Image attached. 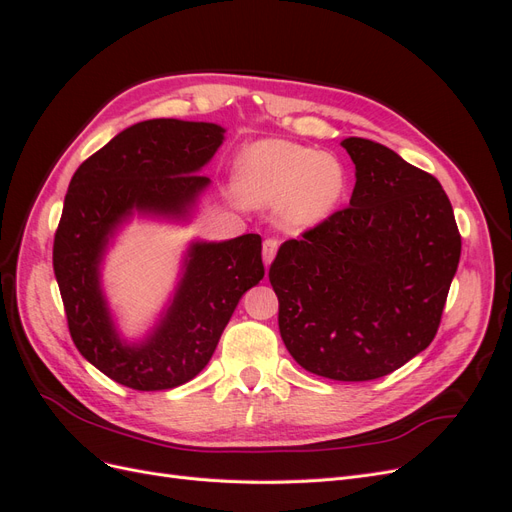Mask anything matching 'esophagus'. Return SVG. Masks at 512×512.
Returning a JSON list of instances; mask_svg holds the SVG:
<instances>
[{
    "instance_id": "1",
    "label": "esophagus",
    "mask_w": 512,
    "mask_h": 512,
    "mask_svg": "<svg viewBox=\"0 0 512 512\" xmlns=\"http://www.w3.org/2000/svg\"><path fill=\"white\" fill-rule=\"evenodd\" d=\"M277 247H280V243H277L275 239H265V243H262V260H265V265L269 267L275 254H277Z\"/></svg>"
}]
</instances>
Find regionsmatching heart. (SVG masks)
Returning a JSON list of instances; mask_svg holds the SVG:
<instances>
[{"mask_svg":"<svg viewBox=\"0 0 512 512\" xmlns=\"http://www.w3.org/2000/svg\"><path fill=\"white\" fill-rule=\"evenodd\" d=\"M346 190L344 166L329 153L288 141L252 143L235 166V192L245 207H282L292 230L322 224L337 209Z\"/></svg>","mask_w":512,"mask_h":512,"instance_id":"b5f03b06","label":"heart"}]
</instances>
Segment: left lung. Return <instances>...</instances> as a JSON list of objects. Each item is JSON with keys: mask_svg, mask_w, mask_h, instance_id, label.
I'll use <instances>...</instances> for the list:
<instances>
[{"mask_svg": "<svg viewBox=\"0 0 512 512\" xmlns=\"http://www.w3.org/2000/svg\"><path fill=\"white\" fill-rule=\"evenodd\" d=\"M350 207L286 241L269 269L280 333L316 376L363 382L399 369L436 337L461 237L436 177L367 138H344Z\"/></svg>", "mask_w": 512, "mask_h": 512, "instance_id": "left-lung-1", "label": "left lung"}]
</instances>
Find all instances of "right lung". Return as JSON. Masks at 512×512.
Returning a JSON list of instances; mask_svg holds the SVG:
<instances>
[{"instance_id":"1","label":"right lung","mask_w":512,"mask_h":512,"mask_svg":"<svg viewBox=\"0 0 512 512\" xmlns=\"http://www.w3.org/2000/svg\"><path fill=\"white\" fill-rule=\"evenodd\" d=\"M207 121L147 119L119 132L76 170L55 232L53 269L74 346L134 391L175 389L205 369L243 294L265 277L262 241H192L179 282L151 331L130 342L102 288L108 247L132 218L188 222L211 179L200 175L224 143Z\"/></svg>"}]
</instances>
